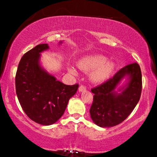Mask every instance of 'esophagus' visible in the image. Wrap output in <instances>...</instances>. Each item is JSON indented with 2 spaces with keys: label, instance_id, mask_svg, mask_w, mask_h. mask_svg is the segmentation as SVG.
<instances>
[{
  "label": "esophagus",
  "instance_id": "34e87169",
  "mask_svg": "<svg viewBox=\"0 0 157 157\" xmlns=\"http://www.w3.org/2000/svg\"><path fill=\"white\" fill-rule=\"evenodd\" d=\"M78 91H80V92H82V91H86V87L84 86H83V85L80 86H79V88H78Z\"/></svg>",
  "mask_w": 157,
  "mask_h": 157
}]
</instances>
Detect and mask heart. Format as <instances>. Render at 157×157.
Listing matches in <instances>:
<instances>
[{
	"instance_id": "b5f03b06",
	"label": "heart",
	"mask_w": 157,
	"mask_h": 157,
	"mask_svg": "<svg viewBox=\"0 0 157 157\" xmlns=\"http://www.w3.org/2000/svg\"><path fill=\"white\" fill-rule=\"evenodd\" d=\"M78 67L84 71L91 72L90 78L94 83H102L109 78L115 68V64L103 55H93L83 57L79 61ZM68 71L73 75H77L76 68L70 66Z\"/></svg>"
}]
</instances>
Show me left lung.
I'll use <instances>...</instances> for the list:
<instances>
[{"label": "left lung", "instance_id": "left-lung-1", "mask_svg": "<svg viewBox=\"0 0 157 157\" xmlns=\"http://www.w3.org/2000/svg\"><path fill=\"white\" fill-rule=\"evenodd\" d=\"M124 78H128V82L117 92L115 89ZM141 89V71L139 64L134 63L124 66L112 78L91 89L94 95L90 114L93 121L101 127H111L121 124L138 104Z\"/></svg>", "mask_w": 157, "mask_h": 157}]
</instances>
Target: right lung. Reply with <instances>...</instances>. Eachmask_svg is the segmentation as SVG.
<instances>
[{"label":"right lung","instance_id":"obj_1","mask_svg":"<svg viewBox=\"0 0 157 157\" xmlns=\"http://www.w3.org/2000/svg\"><path fill=\"white\" fill-rule=\"evenodd\" d=\"M48 48L47 44H39L25 53L16 75V94L23 110L32 121L45 126L63 116L78 88L77 83L70 86L57 81L41 67L40 53Z\"/></svg>","mask_w":157,"mask_h":157}]
</instances>
